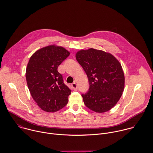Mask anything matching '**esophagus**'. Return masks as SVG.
<instances>
[{
	"instance_id": "esophagus-1",
	"label": "esophagus",
	"mask_w": 153,
	"mask_h": 153,
	"mask_svg": "<svg viewBox=\"0 0 153 153\" xmlns=\"http://www.w3.org/2000/svg\"><path fill=\"white\" fill-rule=\"evenodd\" d=\"M72 88H73V89H74V90H77L78 87H77V84H76V83L75 82H74V83L72 84Z\"/></svg>"
}]
</instances>
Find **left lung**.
Returning a JSON list of instances; mask_svg holds the SVG:
<instances>
[{
	"label": "left lung",
	"mask_w": 153,
	"mask_h": 153,
	"mask_svg": "<svg viewBox=\"0 0 153 153\" xmlns=\"http://www.w3.org/2000/svg\"><path fill=\"white\" fill-rule=\"evenodd\" d=\"M75 57L89 81V90L82 95L84 104L97 113L110 110L120 99L125 87L119 61L110 53L93 48L79 51Z\"/></svg>",
	"instance_id": "8db88e82"
}]
</instances>
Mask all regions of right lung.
<instances>
[{
    "mask_svg": "<svg viewBox=\"0 0 153 153\" xmlns=\"http://www.w3.org/2000/svg\"><path fill=\"white\" fill-rule=\"evenodd\" d=\"M69 54L64 48L51 45L37 51L29 60L27 85L34 100L46 112H56L68 102L71 90L64 84L57 68Z\"/></svg>",
    "mask_w": 153,
    "mask_h": 153,
    "instance_id": "right-lung-1",
    "label": "right lung"
}]
</instances>
